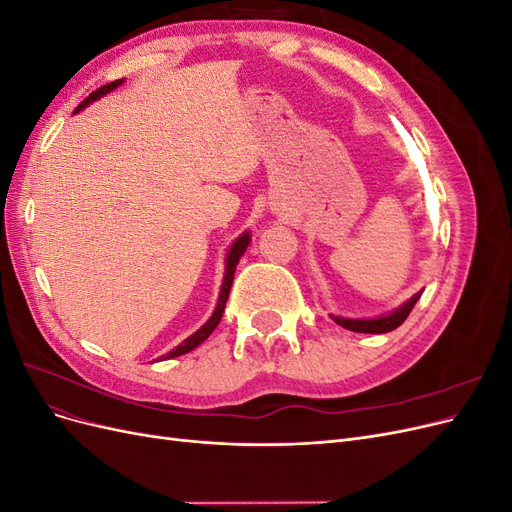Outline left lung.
<instances>
[{
    "label": "left lung",
    "instance_id": "obj_1",
    "mask_svg": "<svg viewBox=\"0 0 512 512\" xmlns=\"http://www.w3.org/2000/svg\"><path fill=\"white\" fill-rule=\"evenodd\" d=\"M421 294H423V290H418L406 303L395 307L393 312L376 316V318H344V316H333V314H331V318L339 324V327H344L354 333H378V335L389 333V331H395L399 324L410 316L412 307L416 305L418 299H421Z\"/></svg>",
    "mask_w": 512,
    "mask_h": 512
}]
</instances>
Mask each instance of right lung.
<instances>
[{"mask_svg": "<svg viewBox=\"0 0 512 512\" xmlns=\"http://www.w3.org/2000/svg\"><path fill=\"white\" fill-rule=\"evenodd\" d=\"M123 81H126V79H117V81H113V83H108V85H104V87L96 89L94 94L87 96V98L81 102V106L76 108V113L83 111V108H85V106H89L91 102L100 100L102 96L111 94L113 89H117L119 85H123ZM250 241H252L250 230H245L243 235H239L235 241H232V245L228 247V254H226V271H224V280H222V288H220V297H218V305H215L211 318H209V320L203 324V327H200L196 333H192L188 339H183V342H181L177 348H173L170 352H166L164 356H160V359H156V361L175 359V356H181V354H185V352L194 350L196 346L203 344L205 339L215 331V327H218L220 320H222V314H224V307H226V301H228V292H230L232 280H235V271H237V265H239V258L245 254V250H247V245H250Z\"/></svg>", "mask_w": 512, "mask_h": 512, "instance_id": "add662e5", "label": "right lung"}]
</instances>
